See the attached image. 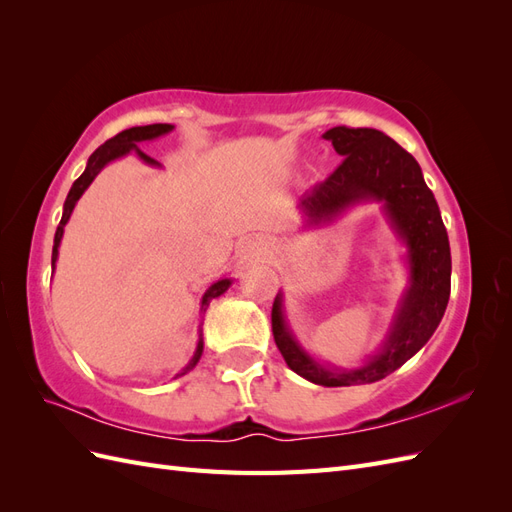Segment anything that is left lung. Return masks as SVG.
<instances>
[{
	"mask_svg": "<svg viewBox=\"0 0 512 512\" xmlns=\"http://www.w3.org/2000/svg\"><path fill=\"white\" fill-rule=\"evenodd\" d=\"M344 158L333 175L301 198L307 224L335 218L344 209L376 200L399 241L408 247L410 286L395 312L378 354L356 369H329L314 361L288 329L282 292L271 309L275 344L294 374L320 386L378 382L421 350L446 312L451 297V245L421 166L393 138L374 128L337 126L322 134Z\"/></svg>",
	"mask_w": 512,
	"mask_h": 512,
	"instance_id": "1",
	"label": "left lung"
}]
</instances>
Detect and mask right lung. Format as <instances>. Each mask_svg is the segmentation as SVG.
Returning a JSON list of instances; mask_svg holds the SVG:
<instances>
[{"mask_svg": "<svg viewBox=\"0 0 512 512\" xmlns=\"http://www.w3.org/2000/svg\"><path fill=\"white\" fill-rule=\"evenodd\" d=\"M170 130H173V126H170V123H151V126H136V128L119 132V134L113 136V138H108V141H106L104 145H100L94 153H91L89 160H87L85 173L72 183V188H70L68 198H66V203H64V215H61V222H59V226H57V230H55L53 258H51V267H53V269H55L57 254H59L61 237H64V226H66L68 220H70V215H72V209H74V205H76V200H79V198L83 196V192L89 188V183L96 179V175L100 173V170H102L108 162H113V160H117V158L128 156L130 151H136V156L141 158L145 164H149V166H160V162L149 158L147 153H143L141 149H138V143L153 141V138H158V136H162V134H168ZM228 286H230V280H218L215 284H211V286L207 288V292H205L203 307H200V309H203V312H205L209 301L215 299V297H220V294H224V292L228 290ZM200 354H203V337H198V346H196V352H194V356H192V361H190L188 365H185L175 378L188 374V371L198 363Z\"/></svg>", "mask_w": 512, "mask_h": 512, "instance_id": "1", "label": "right lung"}]
</instances>
